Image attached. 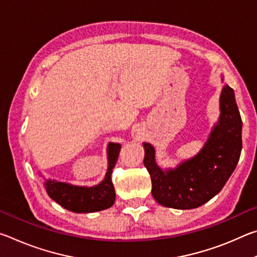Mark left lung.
<instances>
[{
  "mask_svg": "<svg viewBox=\"0 0 257 257\" xmlns=\"http://www.w3.org/2000/svg\"><path fill=\"white\" fill-rule=\"evenodd\" d=\"M221 115L203 150L175 170L163 171L155 162L154 147L144 143V164L152 195L161 205L189 210L203 205L223 188L240 158L242 121L231 87L220 96Z\"/></svg>",
  "mask_w": 257,
  "mask_h": 257,
  "instance_id": "left-lung-1",
  "label": "left lung"
}]
</instances>
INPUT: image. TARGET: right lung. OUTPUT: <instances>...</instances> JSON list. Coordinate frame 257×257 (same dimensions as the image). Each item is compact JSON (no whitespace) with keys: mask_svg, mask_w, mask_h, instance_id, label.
Here are the masks:
<instances>
[{"mask_svg":"<svg viewBox=\"0 0 257 257\" xmlns=\"http://www.w3.org/2000/svg\"><path fill=\"white\" fill-rule=\"evenodd\" d=\"M120 147L114 143L108 144V169L101 184L94 187H79L46 180L44 186L47 195L62 207L75 213L97 212L111 207L115 201L111 175L119 158Z\"/></svg>","mask_w":257,"mask_h":257,"instance_id":"1","label":"right lung"}]
</instances>
